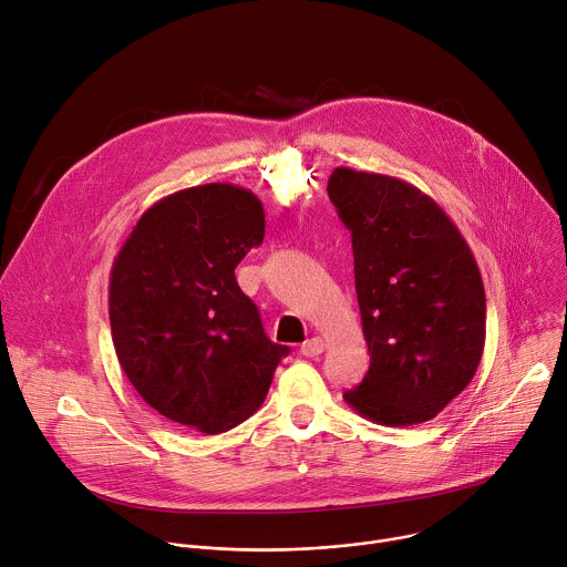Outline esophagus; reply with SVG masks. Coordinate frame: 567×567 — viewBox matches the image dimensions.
<instances>
[{
    "instance_id": "1",
    "label": "esophagus",
    "mask_w": 567,
    "mask_h": 567,
    "mask_svg": "<svg viewBox=\"0 0 567 567\" xmlns=\"http://www.w3.org/2000/svg\"><path fill=\"white\" fill-rule=\"evenodd\" d=\"M322 350H326V343H322V339H318V337L307 339V341L300 346V354H305V357H318Z\"/></svg>"
}]
</instances>
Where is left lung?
Instances as JSON below:
<instances>
[{
	"mask_svg": "<svg viewBox=\"0 0 567 567\" xmlns=\"http://www.w3.org/2000/svg\"><path fill=\"white\" fill-rule=\"evenodd\" d=\"M328 195L352 230L354 287L370 368L343 394L383 426L433 420L473 379L487 328L466 239L417 186L337 168Z\"/></svg>",
	"mask_w": 567,
	"mask_h": 567,
	"instance_id": "left-lung-1",
	"label": "left lung"
}]
</instances>
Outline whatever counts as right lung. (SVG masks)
Instances as JSON below:
<instances>
[{
  "instance_id": "1",
  "label": "right lung",
  "mask_w": 567,
  "mask_h": 567,
  "mask_svg": "<svg viewBox=\"0 0 567 567\" xmlns=\"http://www.w3.org/2000/svg\"><path fill=\"white\" fill-rule=\"evenodd\" d=\"M265 239L262 202L204 184L152 204L110 274L112 341L158 415L206 435L249 420L289 352L267 339L235 267Z\"/></svg>"
}]
</instances>
